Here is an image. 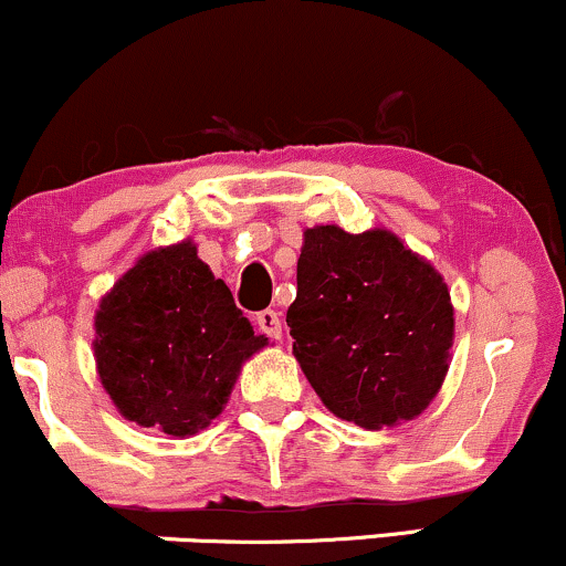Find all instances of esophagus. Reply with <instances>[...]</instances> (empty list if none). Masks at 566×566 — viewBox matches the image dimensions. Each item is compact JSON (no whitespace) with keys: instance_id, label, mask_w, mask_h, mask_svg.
Segmentation results:
<instances>
[{"instance_id":"obj_1","label":"esophagus","mask_w":566,"mask_h":566,"mask_svg":"<svg viewBox=\"0 0 566 566\" xmlns=\"http://www.w3.org/2000/svg\"><path fill=\"white\" fill-rule=\"evenodd\" d=\"M255 322H258V329H261L263 335L274 337V340H279V337H282V319H279V311L265 308V311H261V314L255 316Z\"/></svg>"}]
</instances>
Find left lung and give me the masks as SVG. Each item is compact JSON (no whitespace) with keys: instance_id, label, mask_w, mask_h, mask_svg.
I'll return each mask as SVG.
<instances>
[{"instance_id":"left-lung-1","label":"left lung","mask_w":566,"mask_h":566,"mask_svg":"<svg viewBox=\"0 0 566 566\" xmlns=\"http://www.w3.org/2000/svg\"><path fill=\"white\" fill-rule=\"evenodd\" d=\"M292 350L324 407L361 428L396 426L444 382L454 335L444 279L391 231L303 233Z\"/></svg>"}]
</instances>
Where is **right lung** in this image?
I'll return each instance as SVG.
<instances>
[{"mask_svg": "<svg viewBox=\"0 0 566 566\" xmlns=\"http://www.w3.org/2000/svg\"><path fill=\"white\" fill-rule=\"evenodd\" d=\"M263 346L191 242L143 255L95 314L97 375L116 409L180 439L223 412L242 361Z\"/></svg>", "mask_w": 566, "mask_h": 566, "instance_id": "right-lung-1", "label": "right lung"}]
</instances>
